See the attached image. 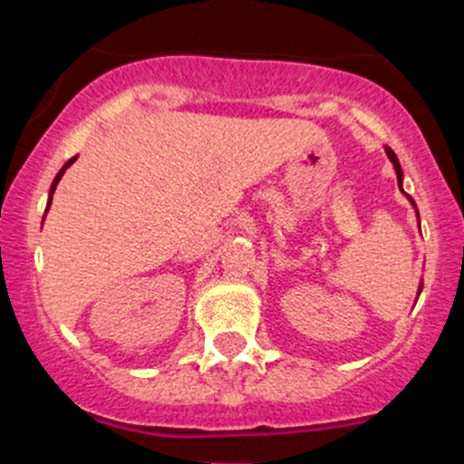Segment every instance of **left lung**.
Listing matches in <instances>:
<instances>
[{
	"label": "left lung",
	"mask_w": 464,
	"mask_h": 464,
	"mask_svg": "<svg viewBox=\"0 0 464 464\" xmlns=\"http://www.w3.org/2000/svg\"><path fill=\"white\" fill-rule=\"evenodd\" d=\"M386 154H388V159H391V161H392V166H395V172H397V184H400V188H401V168H400V161H397L395 152H392L391 148H386ZM409 199H411V198H409ZM411 202H413V199H411ZM413 206H415V202H413ZM420 292H422V285H420Z\"/></svg>",
	"instance_id": "8db88e82"
}]
</instances>
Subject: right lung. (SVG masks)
Here are the masks:
<instances>
[{
    "label": "right lung",
    "mask_w": 464,
    "mask_h": 464,
    "mask_svg": "<svg viewBox=\"0 0 464 464\" xmlns=\"http://www.w3.org/2000/svg\"><path fill=\"white\" fill-rule=\"evenodd\" d=\"M73 161H76V157H73V159H69V161H67V163H64V166H63V170H60V172H58V175H55L53 184H51V195H53V190H55V186H58L60 177H63V175H64V170H67V168H69V166H72V163H73ZM49 206H51V198H49ZM49 206H46V208H49Z\"/></svg>",
    "instance_id": "right-lung-1"
}]
</instances>
